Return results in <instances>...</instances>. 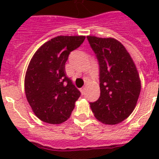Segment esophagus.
I'll return each instance as SVG.
<instances>
[{
  "instance_id": "34e87169",
  "label": "esophagus",
  "mask_w": 159,
  "mask_h": 159,
  "mask_svg": "<svg viewBox=\"0 0 159 159\" xmlns=\"http://www.w3.org/2000/svg\"><path fill=\"white\" fill-rule=\"evenodd\" d=\"M85 87H83V88H81V89H80V90H81V94H84V91H85Z\"/></svg>"
}]
</instances>
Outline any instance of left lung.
Returning <instances> with one entry per match:
<instances>
[{"label":"left lung","mask_w":159,"mask_h":159,"mask_svg":"<svg viewBox=\"0 0 159 159\" xmlns=\"http://www.w3.org/2000/svg\"><path fill=\"white\" fill-rule=\"evenodd\" d=\"M99 65L100 97L90 102L94 117L115 125L134 109L141 91L139 73L129 53L115 38L87 36Z\"/></svg>","instance_id":"left-lung-1"}]
</instances>
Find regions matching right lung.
Segmentation results:
<instances>
[{
  "mask_svg": "<svg viewBox=\"0 0 159 159\" xmlns=\"http://www.w3.org/2000/svg\"><path fill=\"white\" fill-rule=\"evenodd\" d=\"M84 39V36H57L44 43L32 57L25 75V94L41 121L61 124L71 115L81 92L66 76L65 63Z\"/></svg>",
  "mask_w": 159,
  "mask_h": 159,
  "instance_id": "1",
  "label": "right lung"
}]
</instances>
